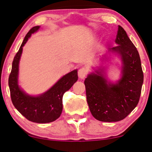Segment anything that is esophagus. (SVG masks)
I'll use <instances>...</instances> for the list:
<instances>
[{
    "label": "esophagus",
    "mask_w": 152,
    "mask_h": 152,
    "mask_svg": "<svg viewBox=\"0 0 152 152\" xmlns=\"http://www.w3.org/2000/svg\"><path fill=\"white\" fill-rule=\"evenodd\" d=\"M87 74H88V70L85 68H80L78 71L79 77H80V79H82V80H83V79H84L85 77H86Z\"/></svg>",
    "instance_id": "34e87169"
}]
</instances>
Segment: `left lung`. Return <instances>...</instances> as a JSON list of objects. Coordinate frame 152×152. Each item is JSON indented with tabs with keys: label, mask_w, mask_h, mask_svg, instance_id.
<instances>
[{
	"label": "left lung",
	"mask_w": 152,
	"mask_h": 152,
	"mask_svg": "<svg viewBox=\"0 0 152 152\" xmlns=\"http://www.w3.org/2000/svg\"><path fill=\"white\" fill-rule=\"evenodd\" d=\"M115 42L108 50L122 61L121 78L115 84L108 82L104 67L88 75L84 81L91 113L102 122H118L125 118L138 104L143 84L140 55L125 30L118 26ZM107 55L102 57L107 59Z\"/></svg>",
	"instance_id": "left-lung-1"
}]
</instances>
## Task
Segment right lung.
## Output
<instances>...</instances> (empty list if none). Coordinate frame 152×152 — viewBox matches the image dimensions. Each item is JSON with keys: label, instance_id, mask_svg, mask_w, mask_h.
Masks as SVG:
<instances>
[{"label": "right lung", "instance_id": "1", "mask_svg": "<svg viewBox=\"0 0 152 152\" xmlns=\"http://www.w3.org/2000/svg\"><path fill=\"white\" fill-rule=\"evenodd\" d=\"M39 28L40 26L33 27L25 37L12 62L8 84L12 103L25 118L37 123H48L55 121L61 115L63 109V95L77 81V70L65 75L46 92L37 96L27 94L20 88L18 84V65L23 47L32 34L38 31Z\"/></svg>", "mask_w": 152, "mask_h": 152}]
</instances>
